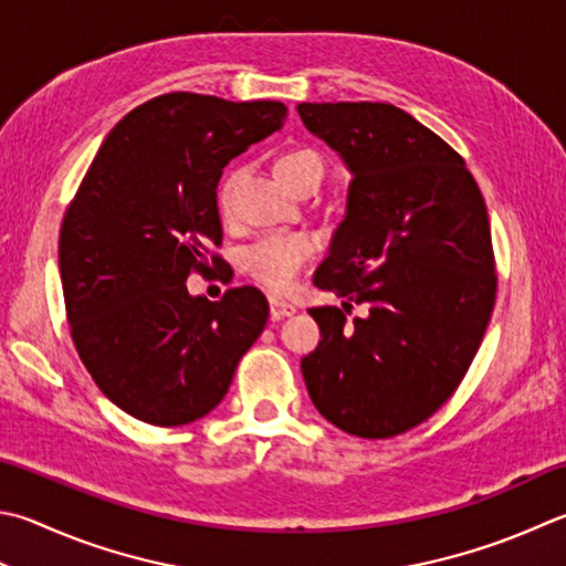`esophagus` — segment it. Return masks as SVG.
<instances>
[{
  "label": "esophagus",
  "mask_w": 566,
  "mask_h": 566,
  "mask_svg": "<svg viewBox=\"0 0 566 566\" xmlns=\"http://www.w3.org/2000/svg\"><path fill=\"white\" fill-rule=\"evenodd\" d=\"M295 315V305L283 301V297H271V317L273 319H283Z\"/></svg>",
  "instance_id": "esophagus-1"
}]
</instances>
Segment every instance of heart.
<instances>
[{
  "mask_svg": "<svg viewBox=\"0 0 566 566\" xmlns=\"http://www.w3.org/2000/svg\"><path fill=\"white\" fill-rule=\"evenodd\" d=\"M323 175V159L317 153L297 147V150H287L275 159V177L281 179V185H291L297 177H315ZM231 179H227L221 187V207L229 209L231 197ZM315 251V239L305 231L293 233H273V237H263L247 249L243 253V269L253 281L269 287L275 293L291 291L297 273L303 271Z\"/></svg>",
  "mask_w": 566,
  "mask_h": 566,
  "instance_id": "obj_1",
  "label": "heart"
}]
</instances>
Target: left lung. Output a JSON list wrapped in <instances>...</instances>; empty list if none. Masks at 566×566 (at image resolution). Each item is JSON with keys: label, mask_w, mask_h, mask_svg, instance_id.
I'll return each instance as SVG.
<instances>
[{"label": "left lung", "mask_w": 566, "mask_h": 566, "mask_svg": "<svg viewBox=\"0 0 566 566\" xmlns=\"http://www.w3.org/2000/svg\"><path fill=\"white\" fill-rule=\"evenodd\" d=\"M303 125L345 159L347 211L313 283L319 345L301 369L315 409L359 439L439 411L483 343L497 275L485 199L463 157L389 103H301ZM352 304L366 315L349 321Z\"/></svg>", "instance_id": "1"}]
</instances>
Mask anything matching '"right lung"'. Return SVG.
<instances>
[{"label":"right lung","instance_id":"1","mask_svg":"<svg viewBox=\"0 0 566 566\" xmlns=\"http://www.w3.org/2000/svg\"><path fill=\"white\" fill-rule=\"evenodd\" d=\"M279 101L231 103L165 93L105 137L61 223L59 269L73 345L115 407L153 426L207 416L263 333L269 301L253 285L211 303L189 273L223 261L221 169L281 130ZM227 271V265H223Z\"/></svg>","mask_w":566,"mask_h":566}]
</instances>
